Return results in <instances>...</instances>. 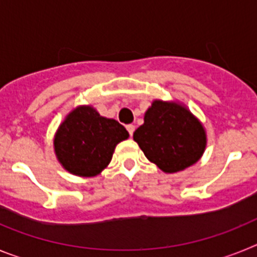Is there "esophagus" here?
I'll use <instances>...</instances> for the list:
<instances>
[{
    "mask_svg": "<svg viewBox=\"0 0 257 257\" xmlns=\"http://www.w3.org/2000/svg\"><path fill=\"white\" fill-rule=\"evenodd\" d=\"M126 128H127V131H128V134H130V136H133L134 131H135V126H134V124H127Z\"/></svg>",
    "mask_w": 257,
    "mask_h": 257,
    "instance_id": "1",
    "label": "esophagus"
}]
</instances>
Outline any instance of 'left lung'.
<instances>
[{
    "instance_id": "obj_1",
    "label": "left lung",
    "mask_w": 257,
    "mask_h": 257,
    "mask_svg": "<svg viewBox=\"0 0 257 257\" xmlns=\"http://www.w3.org/2000/svg\"><path fill=\"white\" fill-rule=\"evenodd\" d=\"M134 140L151 162L170 174L196 163L206 148L201 122L187 108L161 100L153 101L147 110Z\"/></svg>"
}]
</instances>
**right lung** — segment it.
<instances>
[{"mask_svg": "<svg viewBox=\"0 0 257 257\" xmlns=\"http://www.w3.org/2000/svg\"><path fill=\"white\" fill-rule=\"evenodd\" d=\"M127 138L126 128L115 119L101 117L91 106H78L60 124L54 147L67 171L90 178L105 169L115 145Z\"/></svg>", "mask_w": 257, "mask_h": 257, "instance_id": "right-lung-1", "label": "right lung"}]
</instances>
